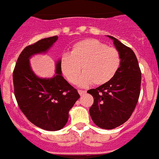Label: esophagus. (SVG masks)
<instances>
[{
  "instance_id": "34e87169",
  "label": "esophagus",
  "mask_w": 159,
  "mask_h": 159,
  "mask_svg": "<svg viewBox=\"0 0 159 159\" xmlns=\"http://www.w3.org/2000/svg\"><path fill=\"white\" fill-rule=\"evenodd\" d=\"M85 93H86V91H85V90H81V89L78 90V93H79L81 96L84 95V94H85Z\"/></svg>"
}]
</instances>
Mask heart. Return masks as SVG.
<instances>
[{
    "mask_svg": "<svg viewBox=\"0 0 159 159\" xmlns=\"http://www.w3.org/2000/svg\"><path fill=\"white\" fill-rule=\"evenodd\" d=\"M121 64L118 50L108 47L95 39H86L72 46L70 53H63L60 58V68L67 81L80 86H86L92 83L102 85L115 77Z\"/></svg>",
    "mask_w": 159,
    "mask_h": 159,
    "instance_id": "obj_1",
    "label": "heart"
}]
</instances>
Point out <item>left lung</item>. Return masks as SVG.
I'll use <instances>...</instances> for the list:
<instances>
[{"label": "left lung", "instance_id": "8db88e82", "mask_svg": "<svg viewBox=\"0 0 159 159\" xmlns=\"http://www.w3.org/2000/svg\"><path fill=\"white\" fill-rule=\"evenodd\" d=\"M112 39L121 57L118 72L104 85L87 93L93 97L90 116L103 129H113L128 120L138 102L141 85V71L135 53L117 39Z\"/></svg>", "mask_w": 159, "mask_h": 159}]
</instances>
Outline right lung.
<instances>
[{
    "mask_svg": "<svg viewBox=\"0 0 159 159\" xmlns=\"http://www.w3.org/2000/svg\"><path fill=\"white\" fill-rule=\"evenodd\" d=\"M58 38V35L44 38L26 47L13 71L14 92L20 108L32 124L47 131L63 128L69 111L80 97L77 89L62 77L60 59L55 63L52 78H39L31 69L30 58L46 54Z\"/></svg>",
    "mask_w": 159,
    "mask_h": 159,
    "instance_id": "obj_1",
    "label": "right lung"
}]
</instances>
